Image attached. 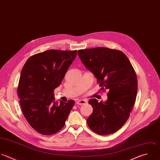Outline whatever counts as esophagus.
I'll use <instances>...</instances> for the list:
<instances>
[{"mask_svg": "<svg viewBox=\"0 0 160 160\" xmlns=\"http://www.w3.org/2000/svg\"><path fill=\"white\" fill-rule=\"evenodd\" d=\"M86 103H87V101L86 100H78L76 102V103L77 105H83V104H85Z\"/></svg>", "mask_w": 160, "mask_h": 160, "instance_id": "34e87169", "label": "esophagus"}]
</instances>
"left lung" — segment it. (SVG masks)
I'll list each match as a JSON object with an SVG mask.
<instances>
[{
    "label": "left lung",
    "mask_w": 160,
    "mask_h": 160,
    "mask_svg": "<svg viewBox=\"0 0 160 160\" xmlns=\"http://www.w3.org/2000/svg\"><path fill=\"white\" fill-rule=\"evenodd\" d=\"M86 68L97 79L102 90H108V99L100 103L89 100L93 112L87 124L100 135L113 133L120 129L130 117L135 103L138 82L135 71L125 54L105 47L78 50Z\"/></svg>",
    "instance_id": "obj_1"
}]
</instances>
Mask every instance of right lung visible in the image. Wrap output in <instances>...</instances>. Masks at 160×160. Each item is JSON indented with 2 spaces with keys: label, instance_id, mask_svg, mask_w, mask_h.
<instances>
[{
  "label": "right lung",
  "instance_id": "obj_1",
  "mask_svg": "<svg viewBox=\"0 0 160 160\" xmlns=\"http://www.w3.org/2000/svg\"><path fill=\"white\" fill-rule=\"evenodd\" d=\"M77 56V50H49L28 58L23 65L17 94L23 115L37 132L50 135L60 131L75 104L55 102L54 90L61 84Z\"/></svg>",
  "mask_w": 160,
  "mask_h": 160
}]
</instances>
